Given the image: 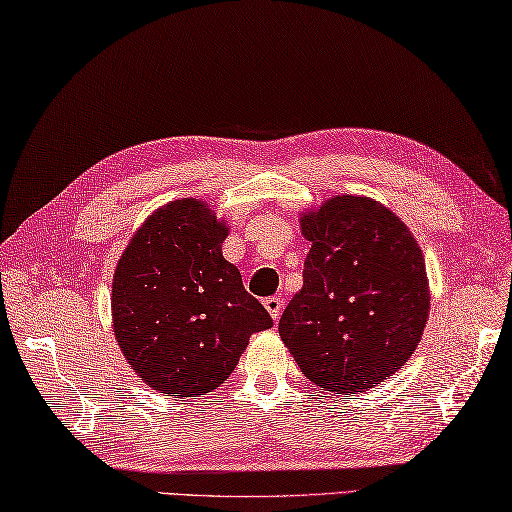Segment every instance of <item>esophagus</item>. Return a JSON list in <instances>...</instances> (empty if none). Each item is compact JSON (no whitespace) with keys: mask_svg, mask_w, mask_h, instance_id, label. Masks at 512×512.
Masks as SVG:
<instances>
[{"mask_svg":"<svg viewBox=\"0 0 512 512\" xmlns=\"http://www.w3.org/2000/svg\"><path fill=\"white\" fill-rule=\"evenodd\" d=\"M265 308H267V313L272 315V320H279L281 311H283V299L281 297H267Z\"/></svg>","mask_w":512,"mask_h":512,"instance_id":"obj_1","label":"esophagus"}]
</instances>
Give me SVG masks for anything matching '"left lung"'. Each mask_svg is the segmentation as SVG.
<instances>
[{
  "instance_id": "8db88e82",
  "label": "left lung",
  "mask_w": 512,
  "mask_h": 512,
  "mask_svg": "<svg viewBox=\"0 0 512 512\" xmlns=\"http://www.w3.org/2000/svg\"><path fill=\"white\" fill-rule=\"evenodd\" d=\"M304 288L279 320L299 370L331 392H365L413 356L429 320L422 249L370 197L335 195L301 215Z\"/></svg>"
}]
</instances>
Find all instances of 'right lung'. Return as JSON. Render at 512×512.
<instances>
[{
  "label": "right lung",
  "instance_id": "obj_1",
  "mask_svg": "<svg viewBox=\"0 0 512 512\" xmlns=\"http://www.w3.org/2000/svg\"><path fill=\"white\" fill-rule=\"evenodd\" d=\"M226 224L208 204L158 208L113 276V331L127 363L165 397H195L229 379L249 335L272 317L222 256Z\"/></svg>",
  "mask_w": 512,
  "mask_h": 512
}]
</instances>
